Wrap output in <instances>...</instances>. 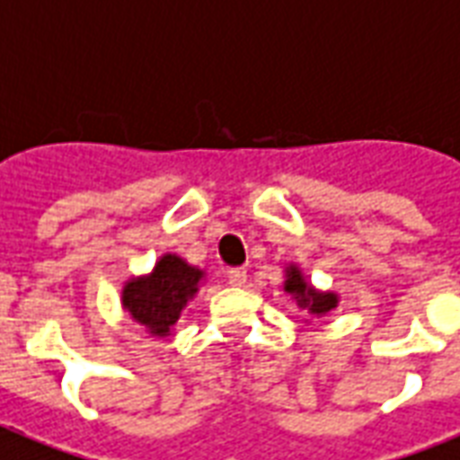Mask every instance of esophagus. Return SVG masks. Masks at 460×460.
Instances as JSON below:
<instances>
[{
	"mask_svg": "<svg viewBox=\"0 0 460 460\" xmlns=\"http://www.w3.org/2000/svg\"><path fill=\"white\" fill-rule=\"evenodd\" d=\"M227 281H230L233 287H244V281H247V270H244V267H233V270H227Z\"/></svg>",
	"mask_w": 460,
	"mask_h": 460,
	"instance_id": "obj_1",
	"label": "esophagus"
}]
</instances>
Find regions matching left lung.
I'll return each instance as SVG.
<instances>
[{"label": "left lung", "instance_id": "left-lung-1", "mask_svg": "<svg viewBox=\"0 0 460 460\" xmlns=\"http://www.w3.org/2000/svg\"><path fill=\"white\" fill-rule=\"evenodd\" d=\"M284 291L296 299V306L306 308L311 316H326L328 311L338 306V294L333 291H318L314 289L296 264L287 267V281H284Z\"/></svg>", "mask_w": 460, "mask_h": 460}]
</instances>
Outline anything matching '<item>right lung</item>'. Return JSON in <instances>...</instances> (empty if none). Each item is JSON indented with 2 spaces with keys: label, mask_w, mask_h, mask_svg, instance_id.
Segmentation results:
<instances>
[{
  "label": "right lung",
  "mask_w": 460,
  "mask_h": 460,
  "mask_svg": "<svg viewBox=\"0 0 460 460\" xmlns=\"http://www.w3.org/2000/svg\"><path fill=\"white\" fill-rule=\"evenodd\" d=\"M203 281V270L190 267L179 254H164L144 277H132L122 287V308L132 321L149 328L152 336H171L181 311Z\"/></svg>",
  "instance_id": "1"
}]
</instances>
